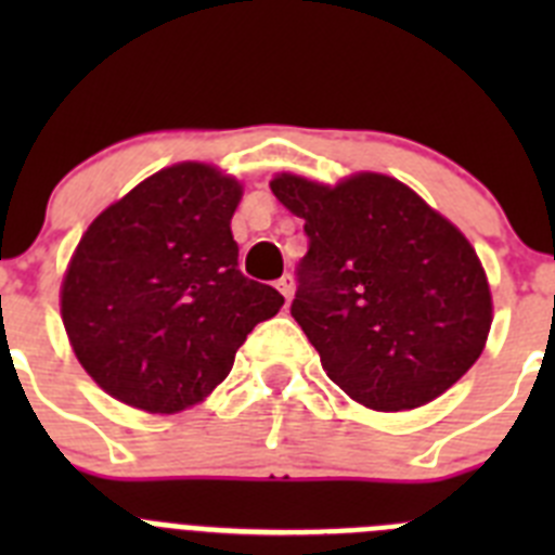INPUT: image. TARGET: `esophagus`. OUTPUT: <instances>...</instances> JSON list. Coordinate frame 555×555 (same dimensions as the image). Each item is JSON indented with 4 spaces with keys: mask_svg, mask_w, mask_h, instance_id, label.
Returning <instances> with one entry per match:
<instances>
[{
    "mask_svg": "<svg viewBox=\"0 0 555 555\" xmlns=\"http://www.w3.org/2000/svg\"><path fill=\"white\" fill-rule=\"evenodd\" d=\"M278 292L286 297V302L292 300V297H294V278H292V274H283L281 281H278Z\"/></svg>",
    "mask_w": 555,
    "mask_h": 555,
    "instance_id": "obj_1",
    "label": "esophagus"
}]
</instances>
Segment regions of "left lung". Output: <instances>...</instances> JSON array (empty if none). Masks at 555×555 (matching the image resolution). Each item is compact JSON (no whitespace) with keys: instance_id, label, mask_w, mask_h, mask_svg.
Returning <instances> with one entry per match:
<instances>
[{"instance_id":"left-lung-1","label":"left lung","mask_w":555,"mask_h":555,"mask_svg":"<svg viewBox=\"0 0 555 555\" xmlns=\"http://www.w3.org/2000/svg\"><path fill=\"white\" fill-rule=\"evenodd\" d=\"M269 185L306 219L292 317L333 384L375 411L444 395L492 327L487 272L464 233L375 171L338 185L278 175Z\"/></svg>"}]
</instances>
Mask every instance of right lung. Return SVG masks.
<instances>
[{
	"mask_svg": "<svg viewBox=\"0 0 555 555\" xmlns=\"http://www.w3.org/2000/svg\"><path fill=\"white\" fill-rule=\"evenodd\" d=\"M242 183L208 164L155 171L88 224L61 286L82 370L150 414L199 403L283 294L244 278L230 219Z\"/></svg>",
	"mask_w": 555,
	"mask_h": 555,
	"instance_id": "add662e5",
	"label": "right lung"
}]
</instances>
